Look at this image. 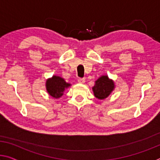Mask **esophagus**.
Returning a JSON list of instances; mask_svg holds the SVG:
<instances>
[{"label":"esophagus","mask_w":160,"mask_h":160,"mask_svg":"<svg viewBox=\"0 0 160 160\" xmlns=\"http://www.w3.org/2000/svg\"><path fill=\"white\" fill-rule=\"evenodd\" d=\"M78 81L79 83H84L85 82V78H78Z\"/></svg>","instance_id":"1"}]
</instances>
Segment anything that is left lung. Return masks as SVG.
I'll return each mask as SVG.
<instances>
[{"label": "left lung", "instance_id": "1", "mask_svg": "<svg viewBox=\"0 0 160 160\" xmlns=\"http://www.w3.org/2000/svg\"><path fill=\"white\" fill-rule=\"evenodd\" d=\"M114 89V82L108 78V76H102L96 81L92 88L96 98L103 100L108 98Z\"/></svg>", "mask_w": 160, "mask_h": 160}]
</instances>
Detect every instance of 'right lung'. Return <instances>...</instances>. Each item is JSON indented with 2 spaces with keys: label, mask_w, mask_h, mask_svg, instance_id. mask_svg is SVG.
<instances>
[{
  "label": "right lung",
  "mask_w": 160,
  "mask_h": 160,
  "mask_svg": "<svg viewBox=\"0 0 160 160\" xmlns=\"http://www.w3.org/2000/svg\"><path fill=\"white\" fill-rule=\"evenodd\" d=\"M70 84L65 82L64 79L58 76H53L47 80L46 88L48 93L52 98H58L61 97L65 88L69 87Z\"/></svg>",
  "instance_id": "add662e5"
}]
</instances>
